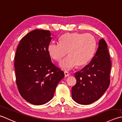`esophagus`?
I'll list each match as a JSON object with an SVG mask.
<instances>
[{
  "label": "esophagus",
  "mask_w": 122,
  "mask_h": 122,
  "mask_svg": "<svg viewBox=\"0 0 122 122\" xmlns=\"http://www.w3.org/2000/svg\"><path fill=\"white\" fill-rule=\"evenodd\" d=\"M64 74H65V77H67V76H69V74L68 73L67 71H64Z\"/></svg>",
  "instance_id": "obj_1"
}]
</instances>
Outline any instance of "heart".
Returning a JSON list of instances; mask_svg holds the SVG:
<instances>
[{
  "mask_svg": "<svg viewBox=\"0 0 122 122\" xmlns=\"http://www.w3.org/2000/svg\"><path fill=\"white\" fill-rule=\"evenodd\" d=\"M60 43H51L48 46V54L56 61H60L66 55L59 67L65 71L70 70L76 65L82 67L92 59L95 51V38L89 33H66L59 39Z\"/></svg>",
  "mask_w": 122,
  "mask_h": 122,
  "instance_id": "b5f03b06",
  "label": "heart"
}]
</instances>
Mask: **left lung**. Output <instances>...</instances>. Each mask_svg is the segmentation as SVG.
<instances>
[{"instance_id": "8db88e82", "label": "left lung", "mask_w": 122, "mask_h": 122, "mask_svg": "<svg viewBox=\"0 0 122 122\" xmlns=\"http://www.w3.org/2000/svg\"><path fill=\"white\" fill-rule=\"evenodd\" d=\"M111 65L107 46L102 38L90 63L75 74L76 84L71 88L73 100L81 105L98 100L110 85Z\"/></svg>"}]
</instances>
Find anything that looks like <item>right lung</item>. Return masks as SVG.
I'll return each mask as SVG.
<instances>
[{
  "instance_id": "right-lung-1",
  "label": "right lung",
  "mask_w": 122,
  "mask_h": 122,
  "mask_svg": "<svg viewBox=\"0 0 122 122\" xmlns=\"http://www.w3.org/2000/svg\"><path fill=\"white\" fill-rule=\"evenodd\" d=\"M51 38L49 30H34L21 39L17 48L14 66L17 87L21 96L34 105L51 101L65 76L48 54Z\"/></svg>"
}]
</instances>
